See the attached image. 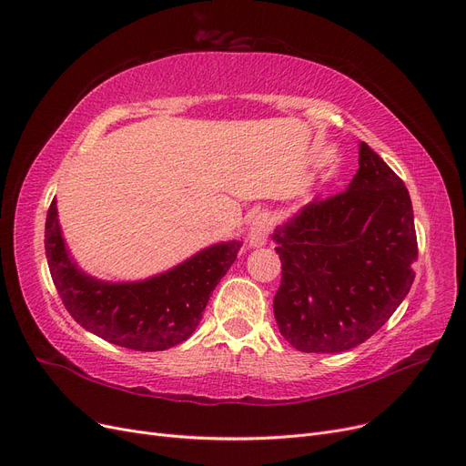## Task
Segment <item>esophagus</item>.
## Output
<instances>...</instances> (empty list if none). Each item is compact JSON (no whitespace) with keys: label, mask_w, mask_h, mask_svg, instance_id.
Returning a JSON list of instances; mask_svg holds the SVG:
<instances>
[{"label":"esophagus","mask_w":466,"mask_h":466,"mask_svg":"<svg viewBox=\"0 0 466 466\" xmlns=\"http://www.w3.org/2000/svg\"><path fill=\"white\" fill-rule=\"evenodd\" d=\"M272 222L270 217L267 213H260L253 218L251 227H249V234H248V244L249 248H262L267 244V238L270 234Z\"/></svg>","instance_id":"1"}]
</instances>
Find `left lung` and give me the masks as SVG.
Listing matches in <instances>:
<instances>
[{"label":"left lung","mask_w":466,"mask_h":466,"mask_svg":"<svg viewBox=\"0 0 466 466\" xmlns=\"http://www.w3.org/2000/svg\"><path fill=\"white\" fill-rule=\"evenodd\" d=\"M345 192L276 227L279 333L300 352H345L377 333L415 279L417 236L403 180L366 143Z\"/></svg>","instance_id":"left-lung-1"}]
</instances>
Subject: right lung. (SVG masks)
<instances>
[{
  "label": "right lung",
  "instance_id": "right-lung-1",
  "mask_svg": "<svg viewBox=\"0 0 466 466\" xmlns=\"http://www.w3.org/2000/svg\"><path fill=\"white\" fill-rule=\"evenodd\" d=\"M239 248L241 241H220L152 278L105 281L84 272L70 257L55 199L46 220L49 272L70 316L112 345L143 352L171 349L196 331Z\"/></svg>",
  "mask_w": 466,
  "mask_h": 466
}]
</instances>
